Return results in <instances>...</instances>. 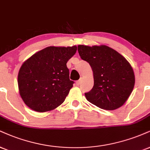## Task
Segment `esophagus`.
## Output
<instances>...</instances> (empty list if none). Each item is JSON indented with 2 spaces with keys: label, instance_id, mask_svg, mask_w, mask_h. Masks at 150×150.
I'll return each mask as SVG.
<instances>
[{
  "label": "esophagus",
  "instance_id": "34e87169",
  "mask_svg": "<svg viewBox=\"0 0 150 150\" xmlns=\"http://www.w3.org/2000/svg\"><path fill=\"white\" fill-rule=\"evenodd\" d=\"M80 83H81V79L80 80H77V82H76V84L77 86H79L80 84Z\"/></svg>",
  "mask_w": 150,
  "mask_h": 150
}]
</instances>
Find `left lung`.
Masks as SVG:
<instances>
[{
	"label": "left lung",
	"mask_w": 150,
	"mask_h": 150,
	"mask_svg": "<svg viewBox=\"0 0 150 150\" xmlns=\"http://www.w3.org/2000/svg\"><path fill=\"white\" fill-rule=\"evenodd\" d=\"M79 54L92 68L94 84L84 93L88 101L113 110L127 101L135 84L133 68L127 59L106 45H78Z\"/></svg>",
	"instance_id": "obj_1"
}]
</instances>
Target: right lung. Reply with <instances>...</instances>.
<instances>
[{
    "label": "right lung",
    "mask_w": 150,
    "mask_h": 150,
    "mask_svg": "<svg viewBox=\"0 0 150 150\" xmlns=\"http://www.w3.org/2000/svg\"><path fill=\"white\" fill-rule=\"evenodd\" d=\"M77 47H48L23 63L18 74L19 93L33 110L42 112L58 107L73 86L66 64Z\"/></svg>",
    "instance_id": "obj_1"
}]
</instances>
